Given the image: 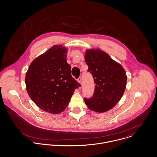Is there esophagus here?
Returning <instances> with one entry per match:
<instances>
[{"instance_id":"34e87169","label":"esophagus","mask_w":157,"mask_h":157,"mask_svg":"<svg viewBox=\"0 0 157 157\" xmlns=\"http://www.w3.org/2000/svg\"><path fill=\"white\" fill-rule=\"evenodd\" d=\"M77 81L79 83H81V81H82V78L81 77H79V78L77 79Z\"/></svg>"}]
</instances>
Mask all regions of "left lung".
<instances>
[{"mask_svg": "<svg viewBox=\"0 0 157 157\" xmlns=\"http://www.w3.org/2000/svg\"><path fill=\"white\" fill-rule=\"evenodd\" d=\"M85 61L94 79L93 96L84 98L87 107L98 112L113 108L124 92L127 76L124 69L108 54L99 50L86 51Z\"/></svg>", "mask_w": 157, "mask_h": 157, "instance_id": "left-lung-1", "label": "left lung"}]
</instances>
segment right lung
Wrapping results in <instances>:
<instances>
[{
	"label": "right lung",
	"mask_w": 157,
	"mask_h": 157,
	"mask_svg": "<svg viewBox=\"0 0 157 157\" xmlns=\"http://www.w3.org/2000/svg\"><path fill=\"white\" fill-rule=\"evenodd\" d=\"M67 49L55 45L30 64L25 76L28 94L42 110L59 113L68 106L81 84L71 75Z\"/></svg>",
	"instance_id": "add662e5"
}]
</instances>
